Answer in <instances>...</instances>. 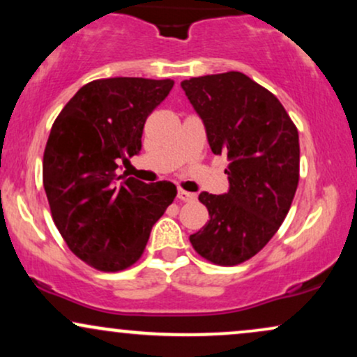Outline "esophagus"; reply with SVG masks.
<instances>
[{"label": "esophagus", "instance_id": "esophagus-1", "mask_svg": "<svg viewBox=\"0 0 357 357\" xmlns=\"http://www.w3.org/2000/svg\"><path fill=\"white\" fill-rule=\"evenodd\" d=\"M178 198L181 199V202H195V199H196V192H190V191L181 190V188H179V190H178Z\"/></svg>", "mask_w": 357, "mask_h": 357}]
</instances>
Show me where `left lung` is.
Segmentation results:
<instances>
[{
	"label": "left lung",
	"mask_w": 357,
	"mask_h": 357,
	"mask_svg": "<svg viewBox=\"0 0 357 357\" xmlns=\"http://www.w3.org/2000/svg\"><path fill=\"white\" fill-rule=\"evenodd\" d=\"M181 87L213 154L230 161V190L199 195L210 221L190 241L211 264L233 267L257 255L290 210L301 162L297 127L272 92L241 72L192 77Z\"/></svg>",
	"instance_id": "left-lung-1"
}]
</instances>
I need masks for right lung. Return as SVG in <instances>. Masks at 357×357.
<instances>
[{"label": "right lung", "instance_id": "right-lung-1", "mask_svg": "<svg viewBox=\"0 0 357 357\" xmlns=\"http://www.w3.org/2000/svg\"><path fill=\"white\" fill-rule=\"evenodd\" d=\"M171 79L114 77L89 82L53 122L43 153V186L65 243L100 272L129 268L153 225L174 202L169 181L125 178L119 162L141 151L146 119L173 89Z\"/></svg>", "mask_w": 357, "mask_h": 357}]
</instances>
